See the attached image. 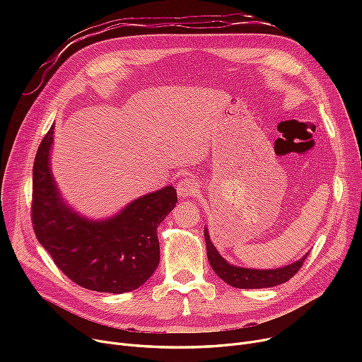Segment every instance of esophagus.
Segmentation results:
<instances>
[{"mask_svg": "<svg viewBox=\"0 0 362 362\" xmlns=\"http://www.w3.org/2000/svg\"><path fill=\"white\" fill-rule=\"evenodd\" d=\"M176 191L182 199H186L189 197H194L198 194V185L192 177H183L177 182Z\"/></svg>", "mask_w": 362, "mask_h": 362, "instance_id": "1", "label": "esophagus"}]
</instances>
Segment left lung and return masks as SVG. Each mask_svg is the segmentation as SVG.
I'll list each match as a JSON object with an SVG mask.
<instances>
[{"label":"left lung","mask_w":362,"mask_h":362,"mask_svg":"<svg viewBox=\"0 0 362 362\" xmlns=\"http://www.w3.org/2000/svg\"><path fill=\"white\" fill-rule=\"evenodd\" d=\"M204 238L206 243V257L216 274L221 280H224L227 284H230V286L239 288V289L273 288V286H277V284L288 281L299 272V269L302 267V262L305 261L308 255V254L303 255L300 259L289 265H284V267H280V269H272V270L245 269V267H239V265L230 264L218 254L217 248L210 239V233H208L206 227L204 229Z\"/></svg>","instance_id":"obj_1"}]
</instances>
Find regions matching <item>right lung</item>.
<instances>
[{
	"label": "right lung",
	"mask_w": 362,
	"mask_h": 362,
	"mask_svg": "<svg viewBox=\"0 0 362 362\" xmlns=\"http://www.w3.org/2000/svg\"><path fill=\"white\" fill-rule=\"evenodd\" d=\"M54 126L33 164L32 224L40 243L71 281L107 293L135 291L160 262L157 229L173 210L177 194L165 186L129 202L112 217L92 220L63 199L51 171Z\"/></svg>",
	"instance_id": "obj_1"
}]
</instances>
